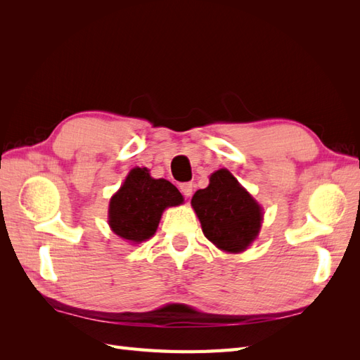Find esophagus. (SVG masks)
<instances>
[{
	"instance_id": "34e87169",
	"label": "esophagus",
	"mask_w": 360,
	"mask_h": 360,
	"mask_svg": "<svg viewBox=\"0 0 360 360\" xmlns=\"http://www.w3.org/2000/svg\"><path fill=\"white\" fill-rule=\"evenodd\" d=\"M180 191H181V193L184 195V197H191L192 192H193L192 183H181L180 184Z\"/></svg>"
}]
</instances>
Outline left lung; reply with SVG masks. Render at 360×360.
I'll return each mask as SVG.
<instances>
[{"label":"left lung","mask_w":360,"mask_h":360,"mask_svg":"<svg viewBox=\"0 0 360 360\" xmlns=\"http://www.w3.org/2000/svg\"><path fill=\"white\" fill-rule=\"evenodd\" d=\"M204 236L225 252L238 254L252 243L263 222V209L233 174L222 168L191 201Z\"/></svg>","instance_id":"left-lung-1"}]
</instances>
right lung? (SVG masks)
<instances>
[{"instance_id":"add662e5","label":"right lung","mask_w":360,"mask_h":360,"mask_svg":"<svg viewBox=\"0 0 360 360\" xmlns=\"http://www.w3.org/2000/svg\"><path fill=\"white\" fill-rule=\"evenodd\" d=\"M181 202V193L171 181L153 179L147 168H134L112 195L108 224L118 237L136 245L153 237L163 210Z\"/></svg>"}]
</instances>
